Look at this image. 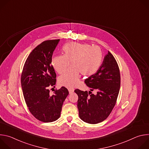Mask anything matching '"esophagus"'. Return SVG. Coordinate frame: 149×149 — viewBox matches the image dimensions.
I'll use <instances>...</instances> for the list:
<instances>
[{
  "label": "esophagus",
  "mask_w": 149,
  "mask_h": 149,
  "mask_svg": "<svg viewBox=\"0 0 149 149\" xmlns=\"http://www.w3.org/2000/svg\"><path fill=\"white\" fill-rule=\"evenodd\" d=\"M68 91H69L70 94H72L74 91V89L72 88H68Z\"/></svg>",
  "instance_id": "esophagus-1"
}]
</instances>
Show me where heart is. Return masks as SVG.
<instances>
[{
    "instance_id": "obj_1",
    "label": "heart",
    "mask_w": 149,
    "mask_h": 149,
    "mask_svg": "<svg viewBox=\"0 0 149 149\" xmlns=\"http://www.w3.org/2000/svg\"><path fill=\"white\" fill-rule=\"evenodd\" d=\"M62 51L63 55L52 57L51 63L59 73L64 72L58 78L61 86L74 87L79 84L80 75L91 76L99 70L102 61V54L100 47H92L89 44L70 42L64 45Z\"/></svg>"
}]
</instances>
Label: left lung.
I'll return each instance as SVG.
<instances>
[{
	"mask_svg": "<svg viewBox=\"0 0 149 149\" xmlns=\"http://www.w3.org/2000/svg\"><path fill=\"white\" fill-rule=\"evenodd\" d=\"M85 83L95 90L90 91L77 89V107L79 118L89 124H97L107 118L116 105L120 87V70L113 55L109 51L97 72L85 80Z\"/></svg>",
	"mask_w": 149,
	"mask_h": 149,
	"instance_id": "obj_1",
	"label": "left lung"
}]
</instances>
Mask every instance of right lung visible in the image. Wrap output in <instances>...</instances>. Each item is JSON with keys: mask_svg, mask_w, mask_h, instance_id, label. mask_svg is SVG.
<instances>
[{"mask_svg": "<svg viewBox=\"0 0 149 149\" xmlns=\"http://www.w3.org/2000/svg\"><path fill=\"white\" fill-rule=\"evenodd\" d=\"M59 39L42 42L29 55L21 75L25 101L31 113L38 120L52 122L61 115L63 101L69 94L64 87L49 94V88L56 84V73L52 65L53 52Z\"/></svg>", "mask_w": 149, "mask_h": 149, "instance_id": "right-lung-1", "label": "right lung"}]
</instances>
